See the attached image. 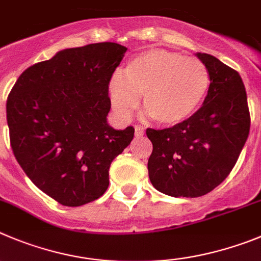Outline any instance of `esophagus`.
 <instances>
[{"label": "esophagus", "instance_id": "esophagus-1", "mask_svg": "<svg viewBox=\"0 0 261 261\" xmlns=\"http://www.w3.org/2000/svg\"><path fill=\"white\" fill-rule=\"evenodd\" d=\"M135 129H136V137H142V136L145 135V129H143L141 125H136Z\"/></svg>", "mask_w": 261, "mask_h": 261}]
</instances>
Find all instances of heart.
<instances>
[{"label":"heart","mask_w":261,"mask_h":261,"mask_svg":"<svg viewBox=\"0 0 261 261\" xmlns=\"http://www.w3.org/2000/svg\"><path fill=\"white\" fill-rule=\"evenodd\" d=\"M210 89V73L195 57L151 49L136 56L126 64L124 77L115 75L109 84L111 107L123 120L140 106L164 126L180 124L194 114Z\"/></svg>","instance_id":"obj_1"}]
</instances>
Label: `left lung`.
Here are the masks:
<instances>
[{"mask_svg":"<svg viewBox=\"0 0 261 261\" xmlns=\"http://www.w3.org/2000/svg\"><path fill=\"white\" fill-rule=\"evenodd\" d=\"M210 73L202 107L180 124L146 129L152 143L147 169L152 186L171 197L207 194L230 173L250 133L245 84L236 70L198 53Z\"/></svg>","mask_w":261,"mask_h":261,"instance_id":"left-lung-1","label":"left lung"}]
</instances>
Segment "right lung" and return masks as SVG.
<instances>
[{"label":"right lung","mask_w":261,"mask_h":261,"mask_svg":"<svg viewBox=\"0 0 261 261\" xmlns=\"http://www.w3.org/2000/svg\"><path fill=\"white\" fill-rule=\"evenodd\" d=\"M126 47L98 42L64 49L19 76L6 103L18 163L45 194L67 207L109 188L111 162L135 136L107 124L109 84Z\"/></svg>","instance_id":"add662e5"}]
</instances>
